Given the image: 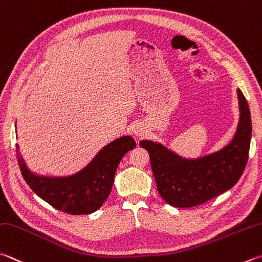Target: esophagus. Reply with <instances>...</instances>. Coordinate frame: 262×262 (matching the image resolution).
<instances>
[{
    "instance_id": "esophagus-1",
    "label": "esophagus",
    "mask_w": 262,
    "mask_h": 262,
    "mask_svg": "<svg viewBox=\"0 0 262 262\" xmlns=\"http://www.w3.org/2000/svg\"><path fill=\"white\" fill-rule=\"evenodd\" d=\"M134 134L136 136H144L145 135V132L143 128H141L140 126H136V128L134 129Z\"/></svg>"
}]
</instances>
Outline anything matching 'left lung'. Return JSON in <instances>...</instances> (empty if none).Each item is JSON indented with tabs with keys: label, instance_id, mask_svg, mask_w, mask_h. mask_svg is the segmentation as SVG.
<instances>
[{
	"label": "left lung",
	"instance_id": "1",
	"mask_svg": "<svg viewBox=\"0 0 262 262\" xmlns=\"http://www.w3.org/2000/svg\"><path fill=\"white\" fill-rule=\"evenodd\" d=\"M239 122L234 139L214 154L197 159L182 158L160 143L141 141L149 152L152 173L161 198L174 207H193L231 189L243 174L252 134L251 113L241 89Z\"/></svg>",
	"mask_w": 262,
	"mask_h": 262
}]
</instances>
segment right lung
<instances>
[{"label": "right lung", "mask_w": 262, "mask_h": 262, "mask_svg": "<svg viewBox=\"0 0 262 262\" xmlns=\"http://www.w3.org/2000/svg\"><path fill=\"white\" fill-rule=\"evenodd\" d=\"M136 146L130 136L107 144L77 174L66 178L41 177L32 173L16 145L18 165L24 180L37 196L58 211L80 215L97 211L111 192L119 163Z\"/></svg>", "instance_id": "right-lung-1"}]
</instances>
